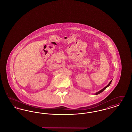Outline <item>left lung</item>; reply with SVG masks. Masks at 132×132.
Masks as SVG:
<instances>
[{"label":"left lung","mask_w":132,"mask_h":132,"mask_svg":"<svg viewBox=\"0 0 132 132\" xmlns=\"http://www.w3.org/2000/svg\"><path fill=\"white\" fill-rule=\"evenodd\" d=\"M111 82H112V80H111V81L110 82H109V83L108 84V85H107L106 86V87H105V88H103V89H101V90L100 91H99V92H98L97 93H96L95 94H96V95H97V94H100V93H101V92H103V90H104L105 89H106V88H107V87H108V86H110V84H111Z\"/></svg>","instance_id":"obj_1"}]
</instances>
